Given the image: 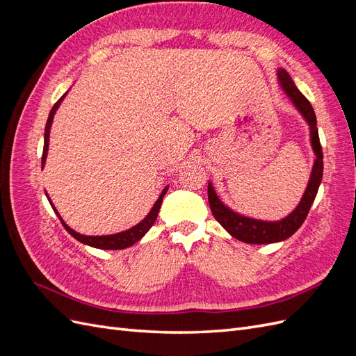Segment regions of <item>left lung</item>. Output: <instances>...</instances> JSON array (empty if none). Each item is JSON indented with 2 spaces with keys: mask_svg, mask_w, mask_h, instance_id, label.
Returning a JSON list of instances; mask_svg holds the SVG:
<instances>
[{
  "mask_svg": "<svg viewBox=\"0 0 356 356\" xmlns=\"http://www.w3.org/2000/svg\"><path fill=\"white\" fill-rule=\"evenodd\" d=\"M279 81H281L282 88L285 89L286 95L293 99L294 105L298 108V111L303 114V117L307 120L310 126V138H312V147L316 154V160L314 169H312V175L309 179L307 188L303 195V199L298 203V207L291 212L286 218L281 221H258L254 218H246L243 215H239L233 212L225 207L224 203L215 195L212 184H208V200L209 207L213 213L215 220H217L222 227L227 230L233 238L239 239L246 243H273L281 242L288 239L291 234H294L301 224L305 222L307 213L310 211L312 203H314L316 193L322 179V170H324V160H322V147L319 143L318 127H316V115L314 108H312L310 102L307 101L306 96L301 93L289 77V74L285 70L277 71Z\"/></svg>",
  "mask_w": 356,
  "mask_h": 356,
  "instance_id": "1",
  "label": "left lung"
}]
</instances>
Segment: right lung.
<instances>
[{
  "label": "right lung",
  "mask_w": 356,
  "mask_h": 356,
  "mask_svg": "<svg viewBox=\"0 0 356 356\" xmlns=\"http://www.w3.org/2000/svg\"><path fill=\"white\" fill-rule=\"evenodd\" d=\"M67 95V93H65ZM65 95L62 96V98L53 105V108L49 114V118H47V123H46V131H44V148H42V157H41V166H44L46 163V157H47V149H49V135H50V126H51V122H53V115H55L56 110L59 104L62 102V99L65 98ZM168 191V187L163 188V191H161L160 197L157 199V202L154 203V207L152 208V211H149V213L147 215V217L139 222L136 225H134L132 229H129L126 232H122V233H117V234H108V236H84V234H80L77 232H74L72 229H70L68 225L63 222V220L60 218V215L58 213V211L55 209V207H53V203L50 202V204L53 207V209L56 211L58 217L62 222L63 227H65V230L72 236V238H75L77 241H80L81 243H86L89 246H93V248H99V250H124V248L127 246H132L135 242H138L139 239L143 238V236L152 229V225L154 224L156 218H157V213H159V209L161 207V200H163V196L166 195Z\"/></svg>",
  "instance_id": "obj_1"
}]
</instances>
